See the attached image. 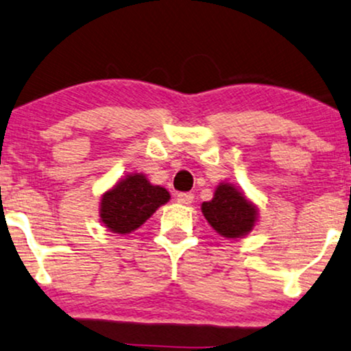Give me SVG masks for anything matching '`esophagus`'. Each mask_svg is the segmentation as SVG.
<instances>
[{"label":"esophagus","instance_id":"1","mask_svg":"<svg viewBox=\"0 0 351 351\" xmlns=\"http://www.w3.org/2000/svg\"><path fill=\"white\" fill-rule=\"evenodd\" d=\"M194 196L191 193H178L176 194V201L180 204H183V206H189L191 202H193Z\"/></svg>","mask_w":351,"mask_h":351}]
</instances>
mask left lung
<instances>
[{
    "label": "left lung",
    "instance_id": "obj_1",
    "mask_svg": "<svg viewBox=\"0 0 351 351\" xmlns=\"http://www.w3.org/2000/svg\"><path fill=\"white\" fill-rule=\"evenodd\" d=\"M201 208L208 225L225 238L246 237L257 221V207L230 183L217 186L212 201L202 202Z\"/></svg>",
    "mask_w": 351,
    "mask_h": 351
}]
</instances>
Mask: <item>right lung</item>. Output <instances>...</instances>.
I'll return each instance as SVG.
<instances>
[{
	"mask_svg": "<svg viewBox=\"0 0 351 351\" xmlns=\"http://www.w3.org/2000/svg\"><path fill=\"white\" fill-rule=\"evenodd\" d=\"M168 201L170 193L165 188L154 186L143 173H132L101 196L100 220L110 232L126 234L139 228Z\"/></svg>",
	"mask_w": 351,
	"mask_h": 351,
	"instance_id": "right-lung-1",
	"label": "right lung"
}]
</instances>
